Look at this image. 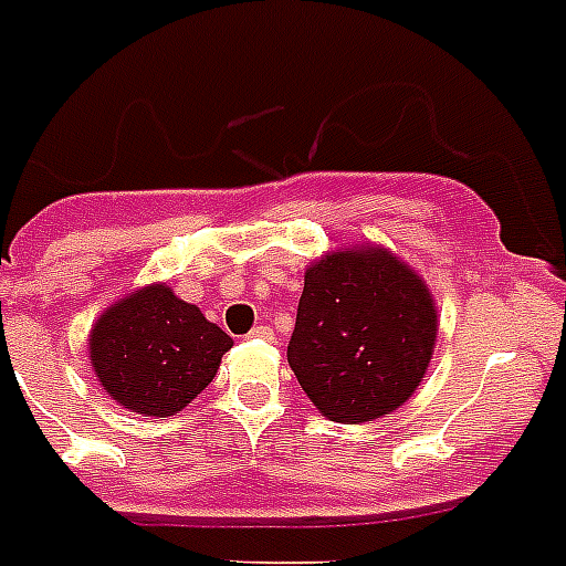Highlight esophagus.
Segmentation results:
<instances>
[{
    "label": "esophagus",
    "instance_id": "1",
    "mask_svg": "<svg viewBox=\"0 0 566 566\" xmlns=\"http://www.w3.org/2000/svg\"><path fill=\"white\" fill-rule=\"evenodd\" d=\"M249 337H254V340H274V332L272 326H254V329L249 332Z\"/></svg>",
    "mask_w": 566,
    "mask_h": 566
}]
</instances>
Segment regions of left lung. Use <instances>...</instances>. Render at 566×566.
I'll use <instances>...</instances> for the list:
<instances>
[{
	"label": "left lung",
	"mask_w": 566,
	"mask_h": 566,
	"mask_svg": "<svg viewBox=\"0 0 566 566\" xmlns=\"http://www.w3.org/2000/svg\"><path fill=\"white\" fill-rule=\"evenodd\" d=\"M438 340L427 280L378 243L326 251L303 274L289 366L335 423L378 421L421 386Z\"/></svg>",
	"instance_id": "8db88e82"
}]
</instances>
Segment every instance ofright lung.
<instances>
[{
    "instance_id": "1",
    "label": "right lung",
    "mask_w": 566,
    "mask_h": 566,
    "mask_svg": "<svg viewBox=\"0 0 566 566\" xmlns=\"http://www.w3.org/2000/svg\"><path fill=\"white\" fill-rule=\"evenodd\" d=\"M234 346L195 303L148 283L111 303L88 335L96 380L123 409L145 418L177 415L214 380Z\"/></svg>"
}]
</instances>
